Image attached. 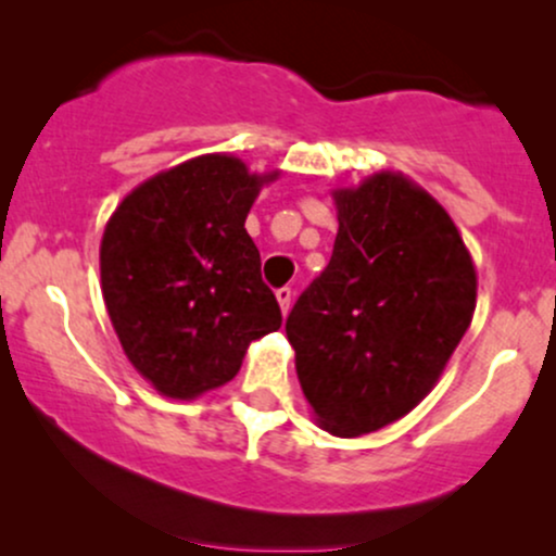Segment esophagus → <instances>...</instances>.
Returning a JSON list of instances; mask_svg holds the SVG:
<instances>
[{
    "label": "esophagus",
    "mask_w": 556,
    "mask_h": 556,
    "mask_svg": "<svg viewBox=\"0 0 556 556\" xmlns=\"http://www.w3.org/2000/svg\"><path fill=\"white\" fill-rule=\"evenodd\" d=\"M277 303H279V308H282V314L287 316V311H290V303H292V290H290V287H279V290H277Z\"/></svg>",
    "instance_id": "34e87169"
}]
</instances>
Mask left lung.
Listing matches in <instances>:
<instances>
[{"instance_id": "obj_1", "label": "left lung", "mask_w": 556, "mask_h": 556, "mask_svg": "<svg viewBox=\"0 0 556 556\" xmlns=\"http://www.w3.org/2000/svg\"><path fill=\"white\" fill-rule=\"evenodd\" d=\"M331 198V261L285 329L318 429L353 439L437 387L473 321L478 277L446 208L402 172H374Z\"/></svg>"}]
</instances>
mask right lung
Returning a JSON list of instances; mask_svg holds the SVG:
<instances>
[{"instance_id":"right-lung-1","label":"right lung","mask_w":556,"mask_h":556,"mask_svg":"<svg viewBox=\"0 0 556 556\" xmlns=\"http://www.w3.org/2000/svg\"><path fill=\"white\" fill-rule=\"evenodd\" d=\"M232 154H203L149 177L114 208L99 248L101 295L132 368L172 400L238 376L253 340L282 327L245 229L264 185Z\"/></svg>"}]
</instances>
